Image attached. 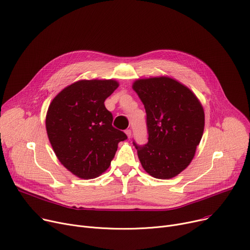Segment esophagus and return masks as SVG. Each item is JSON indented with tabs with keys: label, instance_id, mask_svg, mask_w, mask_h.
<instances>
[{
	"label": "esophagus",
	"instance_id": "34e87169",
	"mask_svg": "<svg viewBox=\"0 0 250 250\" xmlns=\"http://www.w3.org/2000/svg\"><path fill=\"white\" fill-rule=\"evenodd\" d=\"M125 134H126L127 138L130 139V137H131V130L130 129H125Z\"/></svg>",
	"mask_w": 250,
	"mask_h": 250
}]
</instances>
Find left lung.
<instances>
[{
	"mask_svg": "<svg viewBox=\"0 0 250 250\" xmlns=\"http://www.w3.org/2000/svg\"><path fill=\"white\" fill-rule=\"evenodd\" d=\"M132 88L146 113L147 143L138 145L143 168L157 179H170L187 168L200 143L205 124L195 94L168 77L137 80Z\"/></svg>",
	"mask_w": 250,
	"mask_h": 250,
	"instance_id": "obj_1",
	"label": "left lung"
}]
</instances>
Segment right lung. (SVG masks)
Here are the masks:
<instances>
[{
  "label": "right lung",
  "mask_w": 250,
  "mask_h": 250,
  "mask_svg": "<svg viewBox=\"0 0 250 250\" xmlns=\"http://www.w3.org/2000/svg\"><path fill=\"white\" fill-rule=\"evenodd\" d=\"M119 87L114 80H80L64 88L50 104L47 135L64 167L82 179H92L110 166L118 144L127 139L112 126L105 99Z\"/></svg>",
  "instance_id": "right-lung-1"
}]
</instances>
